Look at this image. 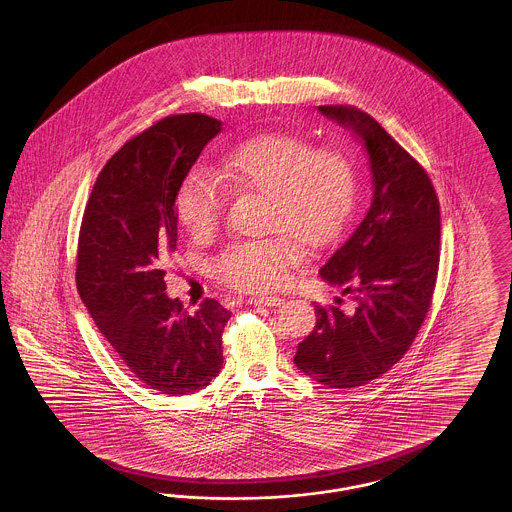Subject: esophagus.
<instances>
[{
    "instance_id": "esophagus-1",
    "label": "esophagus",
    "mask_w": 512,
    "mask_h": 512,
    "mask_svg": "<svg viewBox=\"0 0 512 512\" xmlns=\"http://www.w3.org/2000/svg\"><path fill=\"white\" fill-rule=\"evenodd\" d=\"M249 303L263 305V307H278L284 303V299L278 295H259V297H249Z\"/></svg>"
}]
</instances>
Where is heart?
I'll use <instances>...</instances> for the list:
<instances>
[{
    "instance_id": "heart-1",
    "label": "heart",
    "mask_w": 512,
    "mask_h": 512,
    "mask_svg": "<svg viewBox=\"0 0 512 512\" xmlns=\"http://www.w3.org/2000/svg\"><path fill=\"white\" fill-rule=\"evenodd\" d=\"M226 190L267 195L270 238L228 245L211 270L222 284L242 292L278 288L301 247L330 245L345 228L355 203V169L347 153L315 146L293 132H263L230 147L215 174L188 172L176 188L174 215L197 240L219 230Z\"/></svg>"
}]
</instances>
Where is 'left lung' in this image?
Instances as JSON below:
<instances>
[{
  "instance_id": "obj_1",
  "label": "left lung",
  "mask_w": 512,
  "mask_h": 512,
  "mask_svg": "<svg viewBox=\"0 0 512 512\" xmlns=\"http://www.w3.org/2000/svg\"><path fill=\"white\" fill-rule=\"evenodd\" d=\"M318 111L363 140L374 190L359 226L320 268L351 305H317V324L293 357L313 380L343 390L386 374L428 315L438 280L439 199L424 167L368 113L351 105Z\"/></svg>"
}]
</instances>
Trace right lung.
I'll return each instance as SVG.
<instances>
[{
	"instance_id": "obj_1",
	"label": "right lung",
	"mask_w": 512,
	"mask_h": 512,
	"mask_svg": "<svg viewBox=\"0 0 512 512\" xmlns=\"http://www.w3.org/2000/svg\"><path fill=\"white\" fill-rule=\"evenodd\" d=\"M220 126L169 115L130 138L99 172L80 224L76 290L128 370L167 395L209 386L224 361L232 313L215 299L190 313L165 293L163 268L178 240L176 188Z\"/></svg>"
}]
</instances>
